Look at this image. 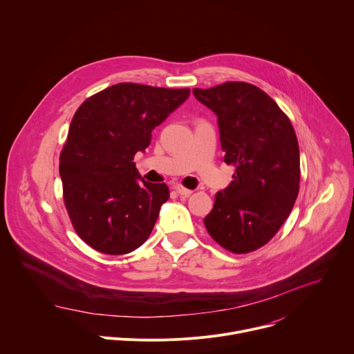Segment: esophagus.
<instances>
[{
	"mask_svg": "<svg viewBox=\"0 0 354 354\" xmlns=\"http://www.w3.org/2000/svg\"><path fill=\"white\" fill-rule=\"evenodd\" d=\"M175 190H176L180 196H185V197H187V196H190V194L193 193V190L186 189V187L182 186V185H175Z\"/></svg>",
	"mask_w": 354,
	"mask_h": 354,
	"instance_id": "obj_1",
	"label": "esophagus"
}]
</instances>
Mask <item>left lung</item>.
<instances>
[{"label":"left lung","instance_id":"obj_1","mask_svg":"<svg viewBox=\"0 0 354 354\" xmlns=\"http://www.w3.org/2000/svg\"><path fill=\"white\" fill-rule=\"evenodd\" d=\"M218 118L232 182L216 193L205 218L210 236L232 254L266 245L290 216L299 190V148L288 116L261 88L239 81L194 88Z\"/></svg>","mask_w":354,"mask_h":354}]
</instances>
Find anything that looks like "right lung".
<instances>
[{
  "mask_svg": "<svg viewBox=\"0 0 354 354\" xmlns=\"http://www.w3.org/2000/svg\"><path fill=\"white\" fill-rule=\"evenodd\" d=\"M189 93L120 82L77 109L60 154L63 198L75 232L95 250L124 255L153 231L169 189L140 178L133 160Z\"/></svg>",
  "mask_w": 354,
  "mask_h": 354,
  "instance_id": "add662e5",
  "label": "right lung"
}]
</instances>
